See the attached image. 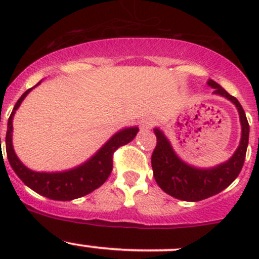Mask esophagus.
<instances>
[{
	"mask_svg": "<svg viewBox=\"0 0 259 259\" xmlns=\"http://www.w3.org/2000/svg\"><path fill=\"white\" fill-rule=\"evenodd\" d=\"M153 127V121L150 119H144L140 121V129L142 130H149Z\"/></svg>",
	"mask_w": 259,
	"mask_h": 259,
	"instance_id": "1",
	"label": "esophagus"
}]
</instances>
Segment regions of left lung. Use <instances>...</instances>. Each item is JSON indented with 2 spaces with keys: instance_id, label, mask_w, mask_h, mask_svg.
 <instances>
[{
  "instance_id": "left-lung-1",
  "label": "left lung",
  "mask_w": 259,
  "mask_h": 259,
  "mask_svg": "<svg viewBox=\"0 0 259 259\" xmlns=\"http://www.w3.org/2000/svg\"><path fill=\"white\" fill-rule=\"evenodd\" d=\"M214 93L229 99L237 106L242 124V139L234 155L226 163L211 169H197L187 165L176 155L160 130L155 129L156 145L151 154V166L155 182L171 197L187 202H199L221 193L241 173L247 153L249 124L239 101L227 93L219 83L209 80Z\"/></svg>"
}]
</instances>
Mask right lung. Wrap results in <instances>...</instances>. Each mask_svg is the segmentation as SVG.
Listing matches in <instances>:
<instances>
[{
    "instance_id": "1",
    "label": "right lung",
    "mask_w": 259,
    "mask_h": 259,
    "mask_svg": "<svg viewBox=\"0 0 259 259\" xmlns=\"http://www.w3.org/2000/svg\"><path fill=\"white\" fill-rule=\"evenodd\" d=\"M41 82V81H40ZM38 82V83H40ZM37 83V85H38ZM35 85V86H37ZM33 86V88H35ZM28 89L18 99L9 117L6 134L7 159L17 177L38 194L54 200H72L83 197L106 182L113 170V156L117 148L126 145L139 132L138 127H127L115 134L93 158L83 165L64 173H37L26 168L15 154L12 148V117L25 96L32 90Z\"/></svg>"
}]
</instances>
